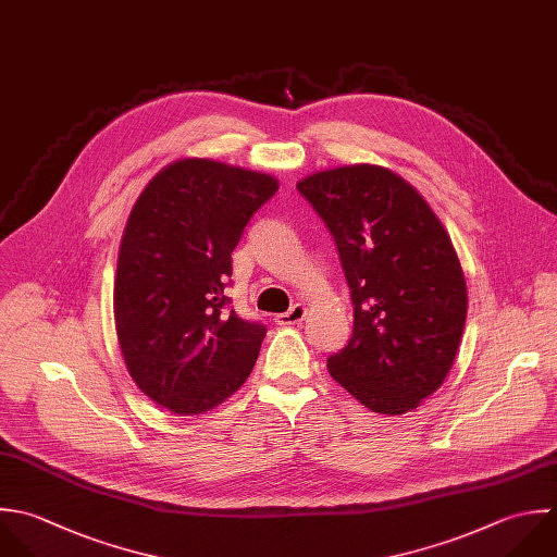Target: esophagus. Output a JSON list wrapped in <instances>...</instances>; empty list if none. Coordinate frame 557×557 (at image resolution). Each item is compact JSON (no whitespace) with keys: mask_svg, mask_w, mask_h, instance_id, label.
<instances>
[{"mask_svg":"<svg viewBox=\"0 0 557 557\" xmlns=\"http://www.w3.org/2000/svg\"><path fill=\"white\" fill-rule=\"evenodd\" d=\"M306 319V308L301 304H295L288 312H282L275 317V323L277 325H297Z\"/></svg>","mask_w":557,"mask_h":557,"instance_id":"34e87169","label":"esophagus"}]
</instances>
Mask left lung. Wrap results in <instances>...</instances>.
<instances>
[{
    "label": "left lung",
    "instance_id": "obj_1",
    "mask_svg": "<svg viewBox=\"0 0 557 557\" xmlns=\"http://www.w3.org/2000/svg\"><path fill=\"white\" fill-rule=\"evenodd\" d=\"M334 236L354 334L332 377L380 414L414 410L445 382L465 332L467 282L451 238L397 173L351 164L297 184Z\"/></svg>",
    "mask_w": 557,
    "mask_h": 557
}]
</instances>
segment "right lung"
Returning <instances> with one entry per match:
<instances>
[{"label":"right lung","mask_w":557,"mask_h":557,"mask_svg":"<svg viewBox=\"0 0 557 557\" xmlns=\"http://www.w3.org/2000/svg\"><path fill=\"white\" fill-rule=\"evenodd\" d=\"M277 180L208 158L164 166L136 199L119 249L114 321L136 386L201 414L249 377L267 327L225 297L232 251Z\"/></svg>","instance_id":"obj_1"}]
</instances>
